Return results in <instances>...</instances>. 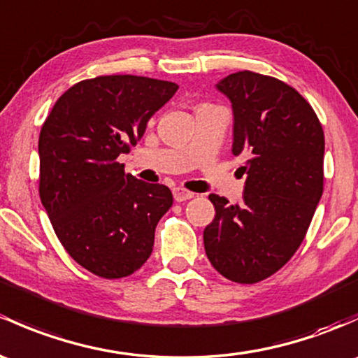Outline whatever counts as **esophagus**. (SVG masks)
I'll use <instances>...</instances> for the list:
<instances>
[{
  "label": "esophagus",
  "mask_w": 358,
  "mask_h": 358,
  "mask_svg": "<svg viewBox=\"0 0 358 358\" xmlns=\"http://www.w3.org/2000/svg\"><path fill=\"white\" fill-rule=\"evenodd\" d=\"M194 195H195L194 192L183 189V187H175V189H173V197H175L176 202H185L194 197Z\"/></svg>",
  "instance_id": "34e87169"
}]
</instances>
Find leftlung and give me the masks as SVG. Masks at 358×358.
Segmentation results:
<instances>
[{
	"mask_svg": "<svg viewBox=\"0 0 358 358\" xmlns=\"http://www.w3.org/2000/svg\"><path fill=\"white\" fill-rule=\"evenodd\" d=\"M231 101L233 154L245 157L240 204L209 195L210 264L235 283L266 280L292 259L322 195L324 131L310 104L285 82L236 71L216 85Z\"/></svg>",
	"mask_w": 358,
	"mask_h": 358,
	"instance_id": "obj_1",
	"label": "left lung"
}]
</instances>
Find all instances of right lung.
<instances>
[{
  "label": "right lung",
  "instance_id": "right-lung-1",
  "mask_svg": "<svg viewBox=\"0 0 358 358\" xmlns=\"http://www.w3.org/2000/svg\"><path fill=\"white\" fill-rule=\"evenodd\" d=\"M176 90L137 75L89 78L56 101L41 129V202L70 257L96 276H129L152 252L171 190L127 175L116 159Z\"/></svg>",
  "mask_w": 358,
  "mask_h": 358
}]
</instances>
